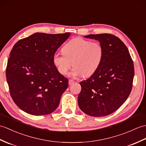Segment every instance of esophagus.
<instances>
[{"mask_svg":"<svg viewBox=\"0 0 146 146\" xmlns=\"http://www.w3.org/2000/svg\"><path fill=\"white\" fill-rule=\"evenodd\" d=\"M73 83H74V81L72 80H69V81H68L69 85H72Z\"/></svg>","mask_w":146,"mask_h":146,"instance_id":"1","label":"esophagus"}]
</instances>
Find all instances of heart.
<instances>
[{"label": "heart", "instance_id": "heart-1", "mask_svg": "<svg viewBox=\"0 0 146 146\" xmlns=\"http://www.w3.org/2000/svg\"><path fill=\"white\" fill-rule=\"evenodd\" d=\"M62 52L53 55L54 65L60 74H65L73 63L74 68L69 75L73 78L91 76L100 66L103 56V46L99 42L82 38H74L66 43Z\"/></svg>", "mask_w": 146, "mask_h": 146}]
</instances>
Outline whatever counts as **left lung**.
Instances as JSON below:
<instances>
[{"instance_id":"8db88e82","label":"left lung","mask_w":146,"mask_h":146,"mask_svg":"<svg viewBox=\"0 0 146 146\" xmlns=\"http://www.w3.org/2000/svg\"><path fill=\"white\" fill-rule=\"evenodd\" d=\"M84 37L100 42L103 56L96 72L80 83L78 103L90 116H108L119 109L129 96L134 74L133 62L126 46L117 36L104 33Z\"/></svg>"}]
</instances>
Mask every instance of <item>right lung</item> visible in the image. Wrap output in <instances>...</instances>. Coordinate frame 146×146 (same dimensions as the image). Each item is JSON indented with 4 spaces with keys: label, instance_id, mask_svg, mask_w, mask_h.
I'll return each mask as SVG.
<instances>
[{
    "label": "right lung",
    "instance_id": "obj_1",
    "mask_svg": "<svg viewBox=\"0 0 146 146\" xmlns=\"http://www.w3.org/2000/svg\"><path fill=\"white\" fill-rule=\"evenodd\" d=\"M70 35L35 33L13 46L7 81L13 101L25 113L42 116L58 106L68 80L58 72L53 56Z\"/></svg>",
    "mask_w": 146,
    "mask_h": 146
}]
</instances>
